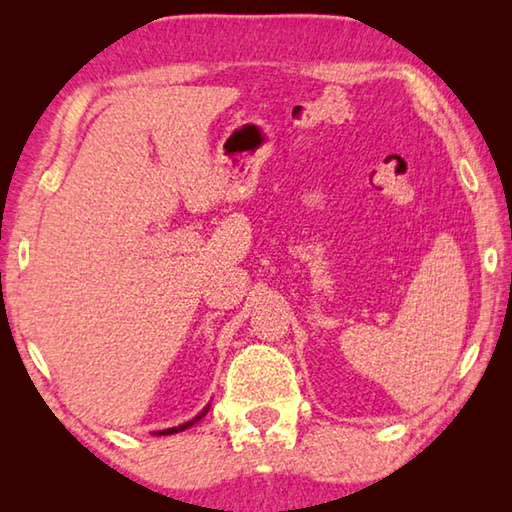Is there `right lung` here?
Returning a JSON list of instances; mask_svg holds the SVG:
<instances>
[{
  "label": "right lung",
  "instance_id": "1",
  "mask_svg": "<svg viewBox=\"0 0 512 512\" xmlns=\"http://www.w3.org/2000/svg\"><path fill=\"white\" fill-rule=\"evenodd\" d=\"M207 409H210V406H205V409H203L201 413H198L194 420H189V422H185V424H180V427H173V429H164V431H158V433H160V436H169V433H176V431H183V429H187V427H192V424H194V422H198V420H201V418H203V415L207 413Z\"/></svg>",
  "mask_w": 512,
  "mask_h": 512
}]
</instances>
